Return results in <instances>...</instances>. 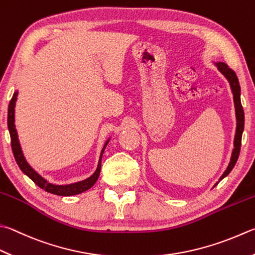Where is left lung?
Returning a JSON list of instances; mask_svg holds the SVG:
<instances>
[{"instance_id": "1", "label": "left lung", "mask_w": 255, "mask_h": 255, "mask_svg": "<svg viewBox=\"0 0 255 255\" xmlns=\"http://www.w3.org/2000/svg\"><path fill=\"white\" fill-rule=\"evenodd\" d=\"M217 66L221 73H222L225 78L228 79L230 85H231L234 105H235V114H237V132H235V138H234V150L232 152L231 162H230L228 169L225 170L223 175L220 177V181H221L222 179H224V177L227 176L230 172L232 171V169L235 165V163H237L238 158H239L240 150H241L242 133L244 129V111H243V108L241 104V98H240V95H241V88H240V83H239L238 76H237V74H235V72L232 69H230L228 64L223 63V62H219V63H217Z\"/></svg>"}]
</instances>
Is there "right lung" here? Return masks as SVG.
Returning a JSON list of instances; mask_svg holds the SVG:
<instances>
[{
	"label": "right lung",
	"instance_id": "obj_1",
	"mask_svg": "<svg viewBox=\"0 0 255 255\" xmlns=\"http://www.w3.org/2000/svg\"><path fill=\"white\" fill-rule=\"evenodd\" d=\"M17 99V92L13 94V97L9 101L8 104V113H7V127H8V131H9V135H11V145H12V151L14 157H15V161L17 163V165L20 166V169L24 174H26L30 179L34 182L36 185H38L49 193L55 194V195H61V196H70V195H75V194H80L82 192L91 189L94 185L95 182H97L98 177L100 175L101 172V160H102V155L104 152V148L107 146V144L109 143L110 140L107 141L105 145L103 147L102 152H101V156L99 160V164H98V169L94 172L93 175H91L89 179H86L84 181L78 182V183H73V184H69V185H55V184H51L47 182L45 179L37 174V173L32 169L30 164L26 162L25 157L23 155V152L21 150V145L20 142H18V137H17V132L15 128V124H14V108H15V102Z\"/></svg>",
	"mask_w": 255,
	"mask_h": 255
}]
</instances>
